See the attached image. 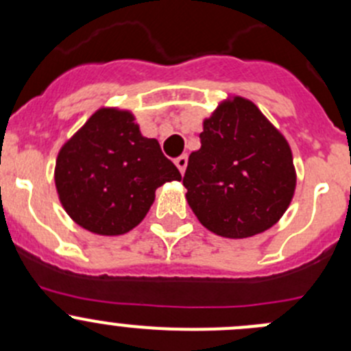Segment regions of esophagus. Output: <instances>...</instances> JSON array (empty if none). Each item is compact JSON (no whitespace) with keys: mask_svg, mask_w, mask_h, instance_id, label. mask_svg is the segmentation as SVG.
<instances>
[{"mask_svg":"<svg viewBox=\"0 0 351 351\" xmlns=\"http://www.w3.org/2000/svg\"><path fill=\"white\" fill-rule=\"evenodd\" d=\"M175 165H176V168L180 169V173L183 175V173H185V169H186V165H189V158H186V154H182L180 158H176Z\"/></svg>","mask_w":351,"mask_h":351,"instance_id":"34e87169","label":"esophagus"}]
</instances>
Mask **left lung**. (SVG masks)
<instances>
[{"label":"left lung","instance_id":"8db88e82","mask_svg":"<svg viewBox=\"0 0 351 351\" xmlns=\"http://www.w3.org/2000/svg\"><path fill=\"white\" fill-rule=\"evenodd\" d=\"M200 144L183 176L200 224L229 239L277 224L293 197L295 168L289 143L260 108L243 97L222 101L204 120Z\"/></svg>","mask_w":351,"mask_h":351}]
</instances>
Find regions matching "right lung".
Segmentation results:
<instances>
[{"instance_id":"right-lung-1","label":"right lung","mask_w":351,"mask_h":351,"mask_svg":"<svg viewBox=\"0 0 351 351\" xmlns=\"http://www.w3.org/2000/svg\"><path fill=\"white\" fill-rule=\"evenodd\" d=\"M54 180L77 226L119 236L146 217L158 186L182 175L158 141L141 134L129 110L100 108L61 147Z\"/></svg>"}]
</instances>
